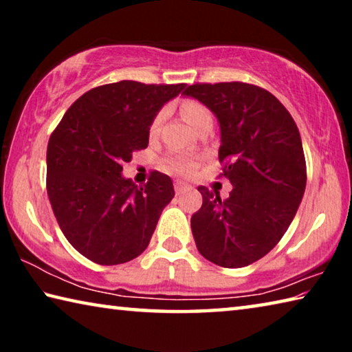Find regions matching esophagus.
<instances>
[{"label": "esophagus", "mask_w": 352, "mask_h": 352, "mask_svg": "<svg viewBox=\"0 0 352 352\" xmlns=\"http://www.w3.org/2000/svg\"><path fill=\"white\" fill-rule=\"evenodd\" d=\"M190 189H192V186H190V184L184 183V182H175V192L178 195L183 194V192H188V190H190Z\"/></svg>", "instance_id": "1"}]
</instances>
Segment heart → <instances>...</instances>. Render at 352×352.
Instances as JSON below:
<instances>
[{
  "instance_id": "b5f03b06",
  "label": "heart",
  "mask_w": 352,
  "mask_h": 352,
  "mask_svg": "<svg viewBox=\"0 0 352 352\" xmlns=\"http://www.w3.org/2000/svg\"><path fill=\"white\" fill-rule=\"evenodd\" d=\"M182 115L190 124V126L195 129L201 121H204V119L210 118L211 113L200 102H195V100H184L182 104ZM163 119H164V111H160L153 119L151 126V133L158 132ZM195 168H197V160L190 157V155H172V157H168L164 160V169L172 172V174L190 175L195 170Z\"/></svg>"
}]
</instances>
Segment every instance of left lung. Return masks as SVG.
Listing matches in <instances>:
<instances>
[{
  "mask_svg": "<svg viewBox=\"0 0 352 352\" xmlns=\"http://www.w3.org/2000/svg\"><path fill=\"white\" fill-rule=\"evenodd\" d=\"M184 96L217 118L219 162L233 184L225 200L199 186L204 204L190 217L195 245L212 264L241 269L269 253L295 217L306 189L301 136L290 113L264 88L195 83Z\"/></svg>",
  "mask_w": 352,
  "mask_h": 352,
  "instance_id": "left-lung-1",
  "label": "left lung"
}]
</instances>
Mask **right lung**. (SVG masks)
<instances>
[{
    "label": "right lung",
    "instance_id": "add662e5",
    "mask_svg": "<svg viewBox=\"0 0 352 352\" xmlns=\"http://www.w3.org/2000/svg\"><path fill=\"white\" fill-rule=\"evenodd\" d=\"M186 83L135 80L87 91L65 113L46 151V189L62 233L77 252L100 265L135 259L147 248L174 184L152 172L146 184L122 175V164L146 148L164 104Z\"/></svg>",
    "mask_w": 352,
    "mask_h": 352
}]
</instances>
